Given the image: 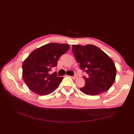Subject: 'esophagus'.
I'll list each match as a JSON object with an SVG mask.
<instances>
[{
	"label": "esophagus",
	"mask_w": 134,
	"mask_h": 134,
	"mask_svg": "<svg viewBox=\"0 0 134 134\" xmlns=\"http://www.w3.org/2000/svg\"><path fill=\"white\" fill-rule=\"evenodd\" d=\"M71 77L73 79H76L78 78V76L76 75H75L74 76H71Z\"/></svg>",
	"instance_id": "esophagus-1"
}]
</instances>
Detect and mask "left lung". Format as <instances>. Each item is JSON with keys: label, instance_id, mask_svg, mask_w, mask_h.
Listing matches in <instances>:
<instances>
[{"label": "left lung", "instance_id": "1", "mask_svg": "<svg viewBox=\"0 0 134 134\" xmlns=\"http://www.w3.org/2000/svg\"><path fill=\"white\" fill-rule=\"evenodd\" d=\"M72 51L80 67L88 74L83 76L85 86L82 92L89 96H97L107 92L114 83L116 69L114 62L107 53L92 44L73 45Z\"/></svg>", "mask_w": 134, "mask_h": 134}]
</instances>
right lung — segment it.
Here are the masks:
<instances>
[{
    "mask_svg": "<svg viewBox=\"0 0 134 134\" xmlns=\"http://www.w3.org/2000/svg\"><path fill=\"white\" fill-rule=\"evenodd\" d=\"M69 48L68 44L49 43L30 53L22 64V77L30 90L38 95L46 96L59 86L63 77L49 74V71Z\"/></svg>",
    "mask_w": 134,
    "mask_h": 134,
    "instance_id": "obj_1",
    "label": "right lung"
}]
</instances>
